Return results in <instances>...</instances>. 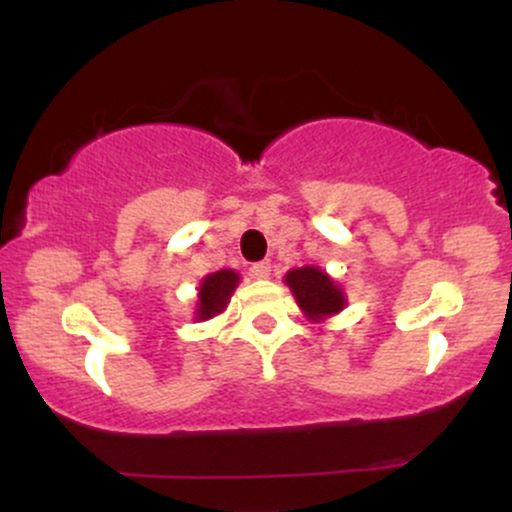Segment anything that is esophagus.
I'll use <instances>...</instances> for the list:
<instances>
[{"label":"esophagus","instance_id":"34e87169","mask_svg":"<svg viewBox=\"0 0 512 512\" xmlns=\"http://www.w3.org/2000/svg\"><path fill=\"white\" fill-rule=\"evenodd\" d=\"M250 272H252V276H257V279H267L269 272H272V262H269V260L255 262L250 267Z\"/></svg>","mask_w":512,"mask_h":512}]
</instances>
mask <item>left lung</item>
Here are the masks:
<instances>
[{
	"instance_id": "obj_1",
	"label": "left lung",
	"mask_w": 512,
	"mask_h": 512,
	"mask_svg": "<svg viewBox=\"0 0 512 512\" xmlns=\"http://www.w3.org/2000/svg\"><path fill=\"white\" fill-rule=\"evenodd\" d=\"M286 284L291 286L293 296L305 315L320 320L325 315H334L344 308L342 289L327 276L325 272L315 267H301L286 274Z\"/></svg>"
}]
</instances>
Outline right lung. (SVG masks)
Returning <instances> with one entry per match:
<instances>
[{
	"mask_svg": "<svg viewBox=\"0 0 512 512\" xmlns=\"http://www.w3.org/2000/svg\"><path fill=\"white\" fill-rule=\"evenodd\" d=\"M238 284V274L233 269H221V272L209 274L199 286L197 301V320H209V317L223 313L228 305L233 289Z\"/></svg>",
	"mask_w": 512,
	"mask_h": 512,
	"instance_id": "right-lung-1",
	"label": "right lung"
}]
</instances>
